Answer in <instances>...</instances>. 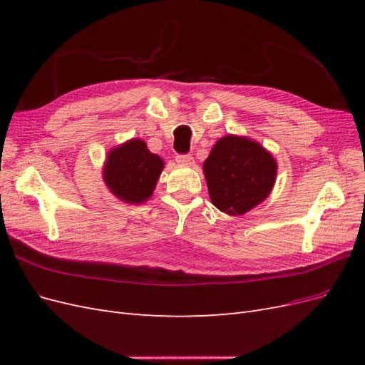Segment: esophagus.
<instances>
[{"label": "esophagus", "mask_w": 365, "mask_h": 365, "mask_svg": "<svg viewBox=\"0 0 365 365\" xmlns=\"http://www.w3.org/2000/svg\"><path fill=\"white\" fill-rule=\"evenodd\" d=\"M176 163L184 164V165H190V164H193V157L190 155V153H178V155H176Z\"/></svg>", "instance_id": "obj_1"}]
</instances>
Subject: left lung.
Instances as JSON below:
<instances>
[{"instance_id": "left-lung-1", "label": "left lung", "mask_w": 365, "mask_h": 365, "mask_svg": "<svg viewBox=\"0 0 365 365\" xmlns=\"http://www.w3.org/2000/svg\"><path fill=\"white\" fill-rule=\"evenodd\" d=\"M210 200L220 212L244 215L272 190L277 164L268 150L250 138H220L204 163Z\"/></svg>"}]
</instances>
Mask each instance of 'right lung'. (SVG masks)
<instances>
[{
	"label": "right lung",
	"instance_id": "1",
	"mask_svg": "<svg viewBox=\"0 0 365 365\" xmlns=\"http://www.w3.org/2000/svg\"><path fill=\"white\" fill-rule=\"evenodd\" d=\"M163 168V160L148 149L145 141L130 140L109 152L103 178L121 201L140 204L153 193Z\"/></svg>",
	"mask_w": 365,
	"mask_h": 365
}]
</instances>
